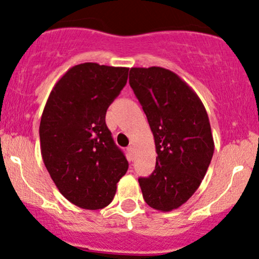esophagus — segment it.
<instances>
[{
    "label": "esophagus",
    "instance_id": "esophagus-1",
    "mask_svg": "<svg viewBox=\"0 0 259 259\" xmlns=\"http://www.w3.org/2000/svg\"><path fill=\"white\" fill-rule=\"evenodd\" d=\"M133 150H135V146H132V145H130L128 148H127V152H128L130 157H133Z\"/></svg>",
    "mask_w": 259,
    "mask_h": 259
}]
</instances>
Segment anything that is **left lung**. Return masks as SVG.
<instances>
[{"label": "left lung", "instance_id": "8db88e82", "mask_svg": "<svg viewBox=\"0 0 259 259\" xmlns=\"http://www.w3.org/2000/svg\"><path fill=\"white\" fill-rule=\"evenodd\" d=\"M130 85L154 135L156 167L139 178L149 206L171 211L186 203L205 177L213 155L209 117L196 92L162 67L131 68Z\"/></svg>", "mask_w": 259, "mask_h": 259}]
</instances>
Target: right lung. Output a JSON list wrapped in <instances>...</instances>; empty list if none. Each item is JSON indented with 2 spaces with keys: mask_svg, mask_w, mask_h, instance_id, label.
Segmentation results:
<instances>
[{
  "mask_svg": "<svg viewBox=\"0 0 259 259\" xmlns=\"http://www.w3.org/2000/svg\"><path fill=\"white\" fill-rule=\"evenodd\" d=\"M128 69L94 62L72 67L54 86L41 114L44 164L62 196L81 209L109 205L128 169L105 124Z\"/></svg>",
  "mask_w": 259,
  "mask_h": 259,
  "instance_id": "obj_1",
  "label": "right lung"
}]
</instances>
